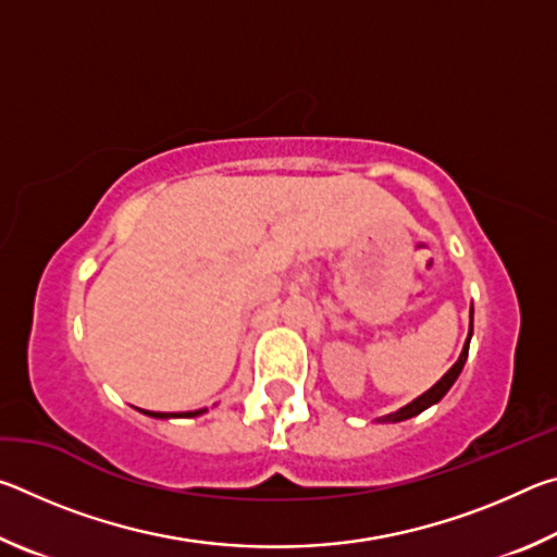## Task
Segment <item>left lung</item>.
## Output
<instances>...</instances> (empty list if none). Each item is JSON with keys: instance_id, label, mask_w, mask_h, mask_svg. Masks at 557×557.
Segmentation results:
<instances>
[{"instance_id": "left-lung-1", "label": "left lung", "mask_w": 557, "mask_h": 557, "mask_svg": "<svg viewBox=\"0 0 557 557\" xmlns=\"http://www.w3.org/2000/svg\"><path fill=\"white\" fill-rule=\"evenodd\" d=\"M469 338H471V326H469ZM469 338H467L465 348H461L459 361H457L455 366H451V369H449L445 375H442V379H440L435 385H432V388H430L428 393H422L420 398H414L412 403L405 405V408H400L398 412L385 414L383 422H400V420L414 418V414H420L422 410H428L430 405H435V403H440L442 398H445V393L451 388V383L457 381V375L461 373V369H465V361H467V354H469Z\"/></svg>"}]
</instances>
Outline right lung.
<instances>
[{
	"mask_svg": "<svg viewBox=\"0 0 557 557\" xmlns=\"http://www.w3.org/2000/svg\"><path fill=\"white\" fill-rule=\"evenodd\" d=\"M147 414H152V418H176L174 412H152V410H145ZM203 410H191V412H184L178 414V418H196V414H201Z\"/></svg>",
	"mask_w": 557,
	"mask_h": 557,
	"instance_id": "add662e5",
	"label": "right lung"
}]
</instances>
